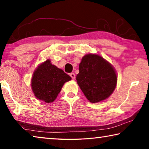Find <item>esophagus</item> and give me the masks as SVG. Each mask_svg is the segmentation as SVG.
<instances>
[{
	"mask_svg": "<svg viewBox=\"0 0 149 149\" xmlns=\"http://www.w3.org/2000/svg\"><path fill=\"white\" fill-rule=\"evenodd\" d=\"M70 77L72 78V79H74L75 78V75L74 73H71V74H70Z\"/></svg>",
	"mask_w": 149,
	"mask_h": 149,
	"instance_id": "esophagus-1",
	"label": "esophagus"
}]
</instances>
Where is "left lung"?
Masks as SVG:
<instances>
[{
	"label": "left lung",
	"instance_id": "left-lung-1",
	"mask_svg": "<svg viewBox=\"0 0 149 149\" xmlns=\"http://www.w3.org/2000/svg\"><path fill=\"white\" fill-rule=\"evenodd\" d=\"M76 80L91 102L104 100L114 92L117 75L110 63L99 55L88 54L82 58Z\"/></svg>",
	"mask_w": 149,
	"mask_h": 149
}]
</instances>
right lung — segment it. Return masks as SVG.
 Listing matches in <instances>:
<instances>
[{
  "instance_id": "add662e5",
  "label": "right lung",
  "mask_w": 149,
  "mask_h": 149,
  "mask_svg": "<svg viewBox=\"0 0 149 149\" xmlns=\"http://www.w3.org/2000/svg\"><path fill=\"white\" fill-rule=\"evenodd\" d=\"M71 77L52 65L50 60L40 64L31 78V89L37 99L47 103L53 102L65 82Z\"/></svg>"
}]
</instances>
